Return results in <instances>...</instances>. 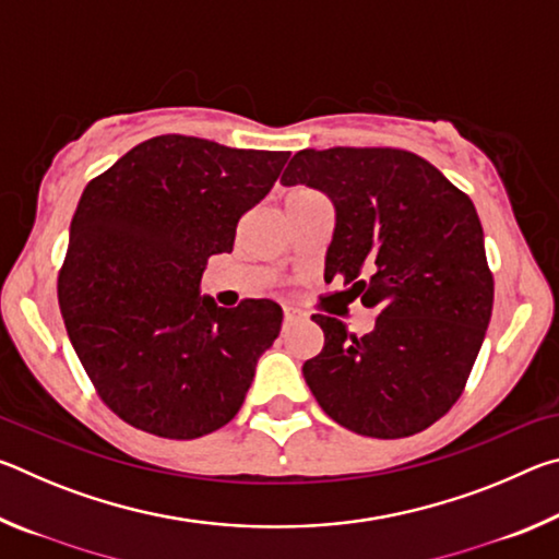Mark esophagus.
Here are the masks:
<instances>
[{
    "instance_id": "esophagus-1",
    "label": "esophagus",
    "mask_w": 559,
    "mask_h": 559,
    "mask_svg": "<svg viewBox=\"0 0 559 559\" xmlns=\"http://www.w3.org/2000/svg\"><path fill=\"white\" fill-rule=\"evenodd\" d=\"M306 316L300 313L298 308H293V306H283V323L286 325H290V323H298V320H302Z\"/></svg>"
}]
</instances>
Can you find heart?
<instances>
[{
	"label": "heart",
	"mask_w": 559,
	"mask_h": 559,
	"mask_svg": "<svg viewBox=\"0 0 559 559\" xmlns=\"http://www.w3.org/2000/svg\"><path fill=\"white\" fill-rule=\"evenodd\" d=\"M298 192H302V189H298Z\"/></svg>",
	"instance_id": "b5f03b06"
}]
</instances>
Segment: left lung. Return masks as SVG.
I'll use <instances>...</instances> for the list:
<instances>
[{"label":"left lung","mask_w":559,"mask_h":559,"mask_svg":"<svg viewBox=\"0 0 559 559\" xmlns=\"http://www.w3.org/2000/svg\"><path fill=\"white\" fill-rule=\"evenodd\" d=\"M281 182L333 202L325 278L345 276V293L377 310L362 337L313 316L325 345L302 365L310 392L362 437L431 427L461 396L493 310L476 206L427 159L392 147L300 150Z\"/></svg>","instance_id":"1"}]
</instances>
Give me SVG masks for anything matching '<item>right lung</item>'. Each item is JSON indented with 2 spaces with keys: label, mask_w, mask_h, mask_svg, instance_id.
I'll use <instances>...</instances> for the list:
<instances>
[{
  "label": "right lung",
  "mask_w": 559,
  "mask_h": 559,
  "mask_svg": "<svg viewBox=\"0 0 559 559\" xmlns=\"http://www.w3.org/2000/svg\"><path fill=\"white\" fill-rule=\"evenodd\" d=\"M288 153L159 135L83 189L59 276L71 345L100 400L130 427L200 439L241 409L281 333L273 300L200 296L214 253L271 192Z\"/></svg>",
  "instance_id": "1"
}]
</instances>
